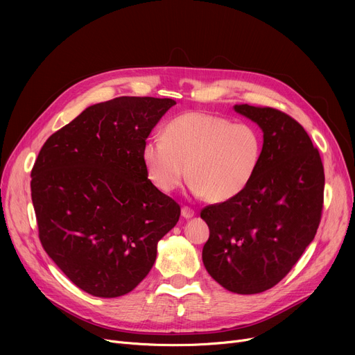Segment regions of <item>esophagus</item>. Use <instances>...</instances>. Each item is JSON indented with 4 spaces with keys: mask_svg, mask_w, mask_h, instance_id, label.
I'll return each mask as SVG.
<instances>
[{
    "mask_svg": "<svg viewBox=\"0 0 355 355\" xmlns=\"http://www.w3.org/2000/svg\"><path fill=\"white\" fill-rule=\"evenodd\" d=\"M181 216H182L184 218H191V217H194V210L190 209V207H187V206H184V207L181 209Z\"/></svg>",
    "mask_w": 355,
    "mask_h": 355,
    "instance_id": "esophagus-1",
    "label": "esophagus"
}]
</instances>
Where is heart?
<instances>
[{
  "instance_id": "1",
  "label": "heart",
  "mask_w": 355,
  "mask_h": 355,
  "mask_svg": "<svg viewBox=\"0 0 355 355\" xmlns=\"http://www.w3.org/2000/svg\"><path fill=\"white\" fill-rule=\"evenodd\" d=\"M263 137L246 122L189 112L164 128V139H148L142 148L146 175L155 187L174 193L185 177L191 191L210 202H225L243 193L257 173Z\"/></svg>"
}]
</instances>
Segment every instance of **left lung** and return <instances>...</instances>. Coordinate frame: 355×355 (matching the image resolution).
<instances>
[{
  "label": "left lung",
  "instance_id": "obj_1",
  "mask_svg": "<svg viewBox=\"0 0 355 355\" xmlns=\"http://www.w3.org/2000/svg\"><path fill=\"white\" fill-rule=\"evenodd\" d=\"M234 110L262 129V161L243 193L201 210L210 229L202 263L223 288L252 295L281 282L313 240L325 175L318 149L293 118L273 107Z\"/></svg>",
  "mask_w": 355,
  "mask_h": 355
}]
</instances>
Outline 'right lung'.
I'll return each instance as SVG.
<instances>
[{
    "label": "right lung",
    "mask_w": 355,
    "mask_h": 355,
    "mask_svg": "<svg viewBox=\"0 0 355 355\" xmlns=\"http://www.w3.org/2000/svg\"><path fill=\"white\" fill-rule=\"evenodd\" d=\"M173 99L121 96L86 107L54 132L31 170L46 253L99 297L138 286L181 209L148 180L142 148Z\"/></svg>",
    "instance_id": "right-lung-1"
}]
</instances>
